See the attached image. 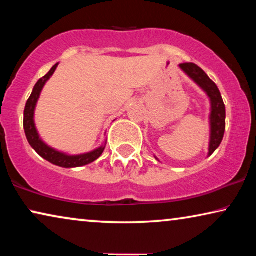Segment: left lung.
<instances>
[{
	"label": "left lung",
	"instance_id": "8db88e82",
	"mask_svg": "<svg viewBox=\"0 0 256 256\" xmlns=\"http://www.w3.org/2000/svg\"><path fill=\"white\" fill-rule=\"evenodd\" d=\"M180 68L208 94L210 101H211V114H210V127H211L210 132H211V135H210L208 146V156H211L218 149V146L222 141L224 134H225V104H224L218 87L199 66L194 64V62H184V64L180 65Z\"/></svg>",
	"mask_w": 256,
	"mask_h": 256
}]
</instances>
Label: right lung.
Segmentation results:
<instances>
[{"mask_svg": "<svg viewBox=\"0 0 256 256\" xmlns=\"http://www.w3.org/2000/svg\"><path fill=\"white\" fill-rule=\"evenodd\" d=\"M57 66L58 64H56L54 68L48 72V74H45L43 78L38 80L36 85H34L32 93H31L30 98L28 99L26 108H24V132H26L28 142H29V144L34 149V152H36L40 157H43L44 160L54 164V166L62 168H78L87 166V164L94 162V160H98L101 155H102L106 144L94 149L93 152L82 154V155H68V154L60 152H58V150L51 148V146H48L46 143L43 142V140L40 138V134H38L36 124H34V115L37 101L40 99V92L42 90H43L44 85L46 84L48 80L51 78V76L54 74Z\"/></svg>", "mask_w": 256, "mask_h": 256, "instance_id": "add662e5", "label": "right lung"}]
</instances>
